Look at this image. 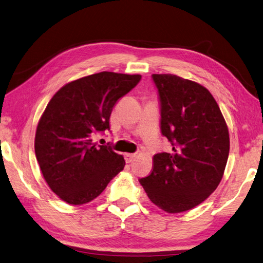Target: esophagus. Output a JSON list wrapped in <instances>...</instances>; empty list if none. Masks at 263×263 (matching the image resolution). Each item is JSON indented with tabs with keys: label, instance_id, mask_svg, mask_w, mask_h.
Returning a JSON list of instances; mask_svg holds the SVG:
<instances>
[{
	"label": "esophagus",
	"instance_id": "1",
	"mask_svg": "<svg viewBox=\"0 0 263 263\" xmlns=\"http://www.w3.org/2000/svg\"><path fill=\"white\" fill-rule=\"evenodd\" d=\"M135 157H136V154H132V153H126L125 154V160H126L127 163L133 162Z\"/></svg>",
	"mask_w": 263,
	"mask_h": 263
}]
</instances>
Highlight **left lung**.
<instances>
[{"instance_id":"1","label":"left lung","mask_w":263,"mask_h":263,"mask_svg":"<svg viewBox=\"0 0 263 263\" xmlns=\"http://www.w3.org/2000/svg\"><path fill=\"white\" fill-rule=\"evenodd\" d=\"M152 78L160 96L161 133L172 152L155 154L153 171L138 181L162 211L183 213L218 186L230 153L229 128L205 86L173 74Z\"/></svg>"}]
</instances>
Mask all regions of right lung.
I'll return each mask as SVG.
<instances>
[{
  "label": "right lung",
  "instance_id": "obj_1",
  "mask_svg": "<svg viewBox=\"0 0 263 263\" xmlns=\"http://www.w3.org/2000/svg\"><path fill=\"white\" fill-rule=\"evenodd\" d=\"M141 79L100 72L72 81L50 99L38 122L34 153L46 182L63 201L90 202L122 171L124 156L97 146L93 137L110 129L115 104Z\"/></svg>",
  "mask_w": 263,
  "mask_h": 263
}]
</instances>
